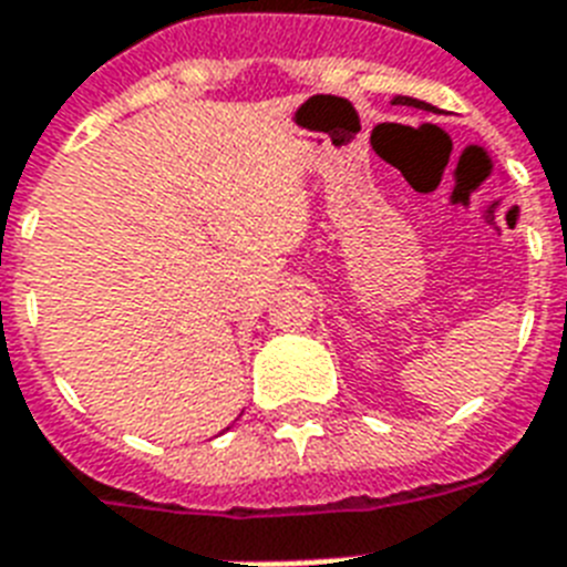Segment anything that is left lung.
<instances>
[{
	"label": "left lung",
	"instance_id": "8db88e82",
	"mask_svg": "<svg viewBox=\"0 0 567 567\" xmlns=\"http://www.w3.org/2000/svg\"><path fill=\"white\" fill-rule=\"evenodd\" d=\"M394 103H401V106H415V109H430L426 103L421 100H412V97H394Z\"/></svg>",
	"mask_w": 567,
	"mask_h": 567
}]
</instances>
